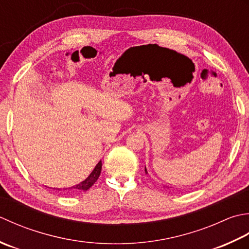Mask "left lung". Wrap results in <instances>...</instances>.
Here are the masks:
<instances>
[{"label":"left lung","mask_w":249,"mask_h":249,"mask_svg":"<svg viewBox=\"0 0 249 249\" xmlns=\"http://www.w3.org/2000/svg\"><path fill=\"white\" fill-rule=\"evenodd\" d=\"M145 173H146V174H148V172H147V170H146V167H145ZM166 187H167V186H166Z\"/></svg>","instance_id":"left-lung-1"}]
</instances>
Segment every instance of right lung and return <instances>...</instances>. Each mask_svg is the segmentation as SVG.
Instances as JSON below:
<instances>
[{"label": "right lung", "instance_id": "right-lung-1", "mask_svg": "<svg viewBox=\"0 0 249 249\" xmlns=\"http://www.w3.org/2000/svg\"><path fill=\"white\" fill-rule=\"evenodd\" d=\"M101 170H102V161H99V163L95 165V167L93 169V171L91 172L90 175L86 178L85 180H83L79 184L75 185L73 187H70V188H64V190H79V191H87L91 186H92L94 182L98 180L99 176L101 174ZM61 190V189H58Z\"/></svg>", "mask_w": 249, "mask_h": 249}]
</instances>
